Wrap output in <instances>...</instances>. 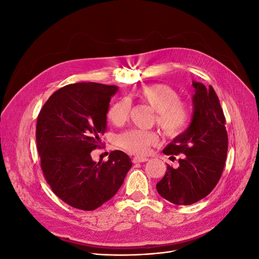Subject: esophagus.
I'll return each instance as SVG.
<instances>
[{
    "instance_id": "1",
    "label": "esophagus",
    "mask_w": 259,
    "mask_h": 259,
    "mask_svg": "<svg viewBox=\"0 0 259 259\" xmlns=\"http://www.w3.org/2000/svg\"><path fill=\"white\" fill-rule=\"evenodd\" d=\"M133 163H142V162H146L148 161L147 158H144V156H135V158H133Z\"/></svg>"
}]
</instances>
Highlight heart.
<instances>
[{
	"mask_svg": "<svg viewBox=\"0 0 259 259\" xmlns=\"http://www.w3.org/2000/svg\"><path fill=\"white\" fill-rule=\"evenodd\" d=\"M134 95L150 106L155 114V122L168 138L180 136L189 126L190 108L180 99L178 92L164 83H152L143 86ZM131 105L126 98H120L110 106L107 113L109 121L120 126L128 119ZM159 137L152 131L128 130L116 137V145L133 154H146L149 149L158 144Z\"/></svg>",
	"mask_w": 259,
	"mask_h": 259,
	"instance_id": "1",
	"label": "heart"
}]
</instances>
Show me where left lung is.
<instances>
[{
  "instance_id": "obj_1",
  "label": "left lung",
  "mask_w": 259,
  "mask_h": 259,
  "mask_svg": "<svg viewBox=\"0 0 259 259\" xmlns=\"http://www.w3.org/2000/svg\"><path fill=\"white\" fill-rule=\"evenodd\" d=\"M193 86V117L189 128L176 137L163 153L182 154L179 166L167 164L156 184L162 198L177 205H191L205 198L222 177L228 151L226 117L214 89L199 82Z\"/></svg>"
}]
</instances>
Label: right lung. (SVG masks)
<instances>
[{"mask_svg":"<svg viewBox=\"0 0 259 259\" xmlns=\"http://www.w3.org/2000/svg\"><path fill=\"white\" fill-rule=\"evenodd\" d=\"M115 85L74 83L55 92L36 121L41 168L53 192L67 204L93 210L110 200L132 167L130 156L111 151L109 160L94 162L107 130V112Z\"/></svg>","mask_w":259,"mask_h":259,"instance_id":"1","label":"right lung"}]
</instances>
